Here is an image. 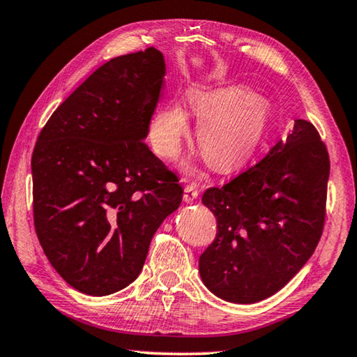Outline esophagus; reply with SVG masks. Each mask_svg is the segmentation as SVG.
<instances>
[{"instance_id":"1","label":"esophagus","mask_w":357,"mask_h":357,"mask_svg":"<svg viewBox=\"0 0 357 357\" xmlns=\"http://www.w3.org/2000/svg\"><path fill=\"white\" fill-rule=\"evenodd\" d=\"M198 198V189L195 185H185L184 187V202L185 203H192L193 200H197Z\"/></svg>"}]
</instances>
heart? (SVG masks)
Listing matches in <instances>:
<instances>
[{"label":"heart","instance_id":"b5f03b06","mask_svg":"<svg viewBox=\"0 0 357 357\" xmlns=\"http://www.w3.org/2000/svg\"><path fill=\"white\" fill-rule=\"evenodd\" d=\"M192 113L200 119L197 142L208 162L219 172L244 165L261 144L271 123V105L243 84L192 86L185 94ZM151 146L160 157L179 154L189 135V118L181 104L160 107L148 129Z\"/></svg>","mask_w":357,"mask_h":357}]
</instances>
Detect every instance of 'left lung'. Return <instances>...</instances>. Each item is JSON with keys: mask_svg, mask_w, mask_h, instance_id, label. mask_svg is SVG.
<instances>
[{"mask_svg": "<svg viewBox=\"0 0 357 357\" xmlns=\"http://www.w3.org/2000/svg\"><path fill=\"white\" fill-rule=\"evenodd\" d=\"M329 168L317 129L296 119L287 140L263 160L203 193L217 219L215 239L198 263L211 293L253 304L299 273L321 238Z\"/></svg>", "mask_w": 357, "mask_h": 357, "instance_id": "1", "label": "left lung"}]
</instances>
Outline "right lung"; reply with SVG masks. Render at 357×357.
Wrapping results in <instances>:
<instances>
[{"instance_id":"add662e5","label":"right lung","mask_w":357,"mask_h":357,"mask_svg":"<svg viewBox=\"0 0 357 357\" xmlns=\"http://www.w3.org/2000/svg\"><path fill=\"white\" fill-rule=\"evenodd\" d=\"M165 77L155 48L93 72L40 130L31 157L39 243L80 293L107 296L142 273L183 187L144 144Z\"/></svg>"}]
</instances>
